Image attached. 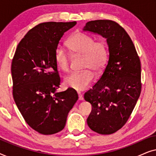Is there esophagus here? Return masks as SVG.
I'll return each mask as SVG.
<instances>
[{
    "instance_id": "esophagus-1",
    "label": "esophagus",
    "mask_w": 156,
    "mask_h": 156,
    "mask_svg": "<svg viewBox=\"0 0 156 156\" xmlns=\"http://www.w3.org/2000/svg\"><path fill=\"white\" fill-rule=\"evenodd\" d=\"M78 96H79V99L80 100L84 99V98H83V95L80 92H78Z\"/></svg>"
}]
</instances>
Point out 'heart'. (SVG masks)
<instances>
[{
    "label": "heart",
    "instance_id": "b5f03b06",
    "mask_svg": "<svg viewBox=\"0 0 156 156\" xmlns=\"http://www.w3.org/2000/svg\"><path fill=\"white\" fill-rule=\"evenodd\" d=\"M68 48L74 56H83L82 72H73L65 79V84L76 91L88 88L94 80V72L99 74L103 71L107 63L108 48L103 40L95 41L91 36L83 33L72 35L67 42ZM55 60L57 67L64 72L69 70L71 58L67 51L62 47L55 50Z\"/></svg>",
    "mask_w": 156,
    "mask_h": 156
}]
</instances>
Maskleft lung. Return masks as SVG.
I'll use <instances>...</instances> for the list:
<instances>
[{
	"label": "left lung",
	"instance_id": "8db88e82",
	"mask_svg": "<svg viewBox=\"0 0 156 156\" xmlns=\"http://www.w3.org/2000/svg\"><path fill=\"white\" fill-rule=\"evenodd\" d=\"M83 30L105 37L108 46L109 55L103 74L84 96L92 106L87 118L89 127L108 135L125 125L140 97V61L131 37L115 21H89Z\"/></svg>",
	"mask_w": 156,
	"mask_h": 156
}]
</instances>
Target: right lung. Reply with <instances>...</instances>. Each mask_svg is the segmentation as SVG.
I'll return each instance as SVG.
<instances>
[{"label":"right lung","mask_w":156,"mask_h":156,"mask_svg":"<svg viewBox=\"0 0 156 156\" xmlns=\"http://www.w3.org/2000/svg\"><path fill=\"white\" fill-rule=\"evenodd\" d=\"M76 24L47 22L27 32L12 60V96L23 119L43 135L61 131L78 100L75 90L57 92L60 84L55 52L64 33Z\"/></svg>","instance_id":"right-lung-1"}]
</instances>
